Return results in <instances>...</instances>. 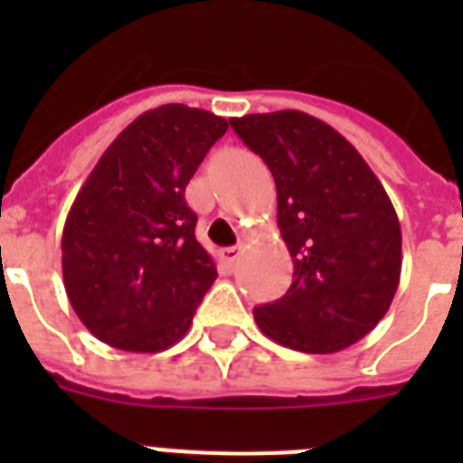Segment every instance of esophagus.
I'll return each mask as SVG.
<instances>
[{
	"instance_id": "obj_1",
	"label": "esophagus",
	"mask_w": 463,
	"mask_h": 463,
	"mask_svg": "<svg viewBox=\"0 0 463 463\" xmlns=\"http://www.w3.org/2000/svg\"><path fill=\"white\" fill-rule=\"evenodd\" d=\"M240 254H242V247H228V250H223L221 252V260H223V264L228 269L235 267V261L240 260Z\"/></svg>"
}]
</instances>
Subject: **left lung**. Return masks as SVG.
I'll return each mask as SVG.
<instances>
[{"label": "left lung", "instance_id": "8db88e82", "mask_svg": "<svg viewBox=\"0 0 463 463\" xmlns=\"http://www.w3.org/2000/svg\"><path fill=\"white\" fill-rule=\"evenodd\" d=\"M240 139L276 182L279 228L293 283L254 307L271 341L300 353H336L370 334L402 276V225L387 192L351 141L300 110L232 118Z\"/></svg>", "mask_w": 463, "mask_h": 463}]
</instances>
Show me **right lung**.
Wrapping results in <instances>:
<instances>
[{"mask_svg": "<svg viewBox=\"0 0 463 463\" xmlns=\"http://www.w3.org/2000/svg\"><path fill=\"white\" fill-rule=\"evenodd\" d=\"M228 119L180 103L125 127L79 189L61 232V274L74 312L103 344L158 353L187 334L216 261L196 242L184 202Z\"/></svg>", "mask_w": 463, "mask_h": 463, "instance_id": "1", "label": "right lung"}]
</instances>
